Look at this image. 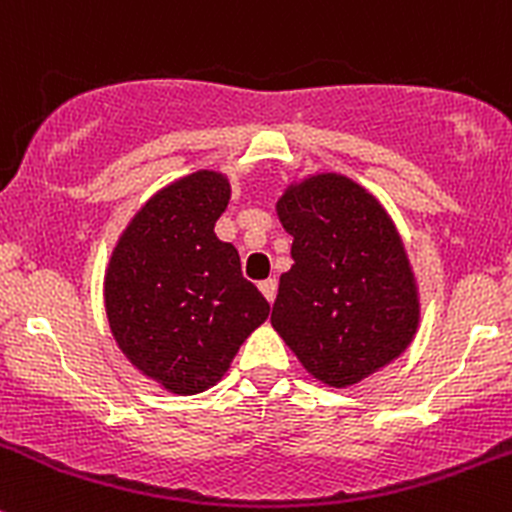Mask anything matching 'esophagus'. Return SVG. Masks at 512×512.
I'll list each match as a JSON object with an SVG mask.
<instances>
[{
    "label": "esophagus",
    "mask_w": 512,
    "mask_h": 512,
    "mask_svg": "<svg viewBox=\"0 0 512 512\" xmlns=\"http://www.w3.org/2000/svg\"><path fill=\"white\" fill-rule=\"evenodd\" d=\"M260 290H262V295L267 297V302L275 300V295H277V280H275V277H267V280H262Z\"/></svg>",
    "instance_id": "esophagus-1"
}]
</instances>
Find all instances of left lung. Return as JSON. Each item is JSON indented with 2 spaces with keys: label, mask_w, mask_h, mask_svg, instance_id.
Here are the masks:
<instances>
[{
  "label": "left lung",
  "mask_w": 512,
  "mask_h": 512,
  "mask_svg": "<svg viewBox=\"0 0 512 512\" xmlns=\"http://www.w3.org/2000/svg\"><path fill=\"white\" fill-rule=\"evenodd\" d=\"M295 265L280 277L272 327L310 375L355 385L418 330V290L380 202L342 175H315L277 202Z\"/></svg>",
  "instance_id": "8db88e82"
}]
</instances>
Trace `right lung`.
<instances>
[{
    "label": "right lung",
    "instance_id": "add662e5",
    "mask_svg": "<svg viewBox=\"0 0 512 512\" xmlns=\"http://www.w3.org/2000/svg\"><path fill=\"white\" fill-rule=\"evenodd\" d=\"M230 182L200 170L157 192L119 237L104 307L119 350L170 393L212 388L270 302L215 235Z\"/></svg>",
    "mask_w": 512,
    "mask_h": 512
}]
</instances>
